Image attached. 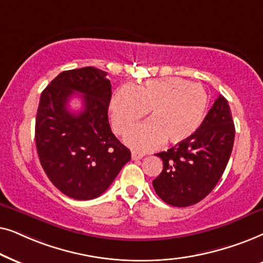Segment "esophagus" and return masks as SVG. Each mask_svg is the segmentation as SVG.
<instances>
[{
	"label": "esophagus",
	"mask_w": 263,
	"mask_h": 263,
	"mask_svg": "<svg viewBox=\"0 0 263 263\" xmlns=\"http://www.w3.org/2000/svg\"><path fill=\"white\" fill-rule=\"evenodd\" d=\"M131 156H132V160H141L142 157L144 156V154H143V153H138V152H132Z\"/></svg>",
	"instance_id": "esophagus-1"
}]
</instances>
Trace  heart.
Segmentation results:
<instances>
[{"mask_svg":"<svg viewBox=\"0 0 263 263\" xmlns=\"http://www.w3.org/2000/svg\"><path fill=\"white\" fill-rule=\"evenodd\" d=\"M208 108L204 87L183 78L150 79L131 86H121L109 103L114 131L125 135L146 114L150 121L126 136L132 148L149 150L166 142L179 144L201 127Z\"/></svg>","mask_w":263,"mask_h":263,"instance_id":"heart-1","label":"heart"}]
</instances>
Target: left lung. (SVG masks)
<instances>
[{
	"label": "left lung",
	"instance_id": "obj_1",
	"mask_svg": "<svg viewBox=\"0 0 263 263\" xmlns=\"http://www.w3.org/2000/svg\"><path fill=\"white\" fill-rule=\"evenodd\" d=\"M229 102L220 95L196 134L156 154L163 170L153 180L159 197L174 207H189L211 194L229 162L234 142Z\"/></svg>",
	"mask_w": 263,
	"mask_h": 263
}]
</instances>
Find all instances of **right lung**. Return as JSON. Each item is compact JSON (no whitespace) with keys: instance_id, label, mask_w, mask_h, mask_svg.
<instances>
[{"instance_id":"1","label":"right lung","mask_w":263,"mask_h":263,"mask_svg":"<svg viewBox=\"0 0 263 263\" xmlns=\"http://www.w3.org/2000/svg\"><path fill=\"white\" fill-rule=\"evenodd\" d=\"M77 92L83 109L73 114L67 104ZM110 97L107 72L95 67L62 72L42 92L34 129L38 157L49 180L68 197H99L131 160L110 129Z\"/></svg>"}]
</instances>
